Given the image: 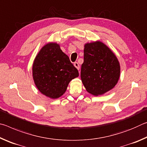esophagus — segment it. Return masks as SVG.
I'll use <instances>...</instances> for the list:
<instances>
[{"instance_id": "esophagus-1", "label": "esophagus", "mask_w": 147, "mask_h": 147, "mask_svg": "<svg viewBox=\"0 0 147 147\" xmlns=\"http://www.w3.org/2000/svg\"><path fill=\"white\" fill-rule=\"evenodd\" d=\"M74 67H75L78 69V70H79L80 69V65H79V64L77 63V62H75V63H74Z\"/></svg>"}]
</instances>
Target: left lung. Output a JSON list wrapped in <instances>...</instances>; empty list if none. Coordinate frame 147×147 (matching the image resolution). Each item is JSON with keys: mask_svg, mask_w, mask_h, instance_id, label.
Wrapping results in <instances>:
<instances>
[{"mask_svg": "<svg viewBox=\"0 0 147 147\" xmlns=\"http://www.w3.org/2000/svg\"><path fill=\"white\" fill-rule=\"evenodd\" d=\"M81 80L86 91L94 96L112 89L120 78L121 66L113 52L102 41L84 45Z\"/></svg>", "mask_w": 147, "mask_h": 147, "instance_id": "1", "label": "left lung"}]
</instances>
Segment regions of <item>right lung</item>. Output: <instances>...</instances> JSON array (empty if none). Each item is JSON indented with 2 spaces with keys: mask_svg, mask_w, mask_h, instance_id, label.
I'll return each mask as SVG.
<instances>
[{
  "mask_svg": "<svg viewBox=\"0 0 147 147\" xmlns=\"http://www.w3.org/2000/svg\"><path fill=\"white\" fill-rule=\"evenodd\" d=\"M78 76V70L56 42L42 47L32 65V77L36 88L52 99L63 95L69 82Z\"/></svg>",
  "mask_w": 147,
  "mask_h": 147,
  "instance_id": "1",
  "label": "right lung"
}]
</instances>
